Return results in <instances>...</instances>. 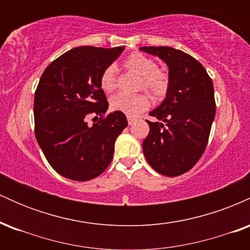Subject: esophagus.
I'll use <instances>...</instances> for the list:
<instances>
[{
	"label": "esophagus",
	"instance_id": "obj_1",
	"mask_svg": "<svg viewBox=\"0 0 250 250\" xmlns=\"http://www.w3.org/2000/svg\"><path fill=\"white\" fill-rule=\"evenodd\" d=\"M135 121H136V119H134V117H129V116H128V125H134Z\"/></svg>",
	"mask_w": 250,
	"mask_h": 250
}]
</instances>
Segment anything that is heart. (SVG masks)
Returning a JSON list of instances; mask_svg holds the SVG:
<instances>
[{"instance_id":"heart-1","label":"heart","mask_w":250,"mask_h":250,"mask_svg":"<svg viewBox=\"0 0 250 250\" xmlns=\"http://www.w3.org/2000/svg\"><path fill=\"white\" fill-rule=\"evenodd\" d=\"M125 65L129 70L140 76V89L149 91L155 99H161L167 94L169 88L168 74L159 69L153 59L141 53H133L125 59ZM100 84L105 93H111L115 90L117 87L115 65H108L102 71ZM149 105H150V99L147 94H136V95L119 94L111 97L110 100L111 110L123 113L129 117L140 115L147 110Z\"/></svg>"}]
</instances>
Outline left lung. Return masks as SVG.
I'll use <instances>...</instances> for the list:
<instances>
[{"label": "left lung", "mask_w": 250, "mask_h": 250, "mask_svg": "<svg viewBox=\"0 0 250 250\" xmlns=\"http://www.w3.org/2000/svg\"><path fill=\"white\" fill-rule=\"evenodd\" d=\"M159 56L169 69L166 99L149 115L143 154L157 173L174 177L196 165L207 147L215 117L213 81L193 56L170 47H141Z\"/></svg>", "instance_id": "1"}]
</instances>
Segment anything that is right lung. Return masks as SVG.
<instances>
[{"label": "right lung", "instance_id": "obj_1", "mask_svg": "<svg viewBox=\"0 0 250 250\" xmlns=\"http://www.w3.org/2000/svg\"><path fill=\"white\" fill-rule=\"evenodd\" d=\"M125 47H77L43 71L34 100L35 136L49 165L62 176L89 181L111 162L116 137L128 125L123 113L104 116L108 101L100 84L102 71ZM90 113L100 116L91 127ZM96 116V117H97Z\"/></svg>", "mask_w": 250, "mask_h": 250}]
</instances>
